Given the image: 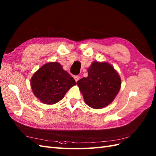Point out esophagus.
I'll list each match as a JSON object with an SVG mask.
<instances>
[{"label":"esophagus","instance_id":"1","mask_svg":"<svg viewBox=\"0 0 156 156\" xmlns=\"http://www.w3.org/2000/svg\"><path fill=\"white\" fill-rule=\"evenodd\" d=\"M74 80H75L76 82H77L79 80V79H80V76H75L74 77Z\"/></svg>","mask_w":156,"mask_h":156}]
</instances>
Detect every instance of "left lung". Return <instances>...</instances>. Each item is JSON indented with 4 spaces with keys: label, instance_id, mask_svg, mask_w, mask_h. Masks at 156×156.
Returning <instances> with one entry per match:
<instances>
[{
    "label": "left lung",
    "instance_id": "obj_1",
    "mask_svg": "<svg viewBox=\"0 0 156 156\" xmlns=\"http://www.w3.org/2000/svg\"><path fill=\"white\" fill-rule=\"evenodd\" d=\"M88 76L77 82L86 103L99 109L112 102L121 86L118 73L107 63L93 62L87 69Z\"/></svg>",
    "mask_w": 156,
    "mask_h": 156
}]
</instances>
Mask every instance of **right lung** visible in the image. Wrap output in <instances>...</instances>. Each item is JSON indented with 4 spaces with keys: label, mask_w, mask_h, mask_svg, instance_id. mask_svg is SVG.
Returning <instances> with one entry per match:
<instances>
[{
    "label": "right lung",
    "mask_w": 156,
    "mask_h": 156,
    "mask_svg": "<svg viewBox=\"0 0 156 156\" xmlns=\"http://www.w3.org/2000/svg\"><path fill=\"white\" fill-rule=\"evenodd\" d=\"M76 84L74 79L57 62L43 65L30 80L34 95L46 105L60 101L66 91Z\"/></svg>",
    "instance_id": "add662e5"
}]
</instances>
